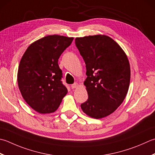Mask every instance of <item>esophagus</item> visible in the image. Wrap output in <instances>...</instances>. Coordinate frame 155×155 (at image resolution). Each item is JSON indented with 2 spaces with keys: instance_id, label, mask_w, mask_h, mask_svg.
Here are the masks:
<instances>
[{
  "instance_id": "1",
  "label": "esophagus",
  "mask_w": 155,
  "mask_h": 155,
  "mask_svg": "<svg viewBox=\"0 0 155 155\" xmlns=\"http://www.w3.org/2000/svg\"><path fill=\"white\" fill-rule=\"evenodd\" d=\"M78 86V84L77 83H75L74 84H71V89H75V88H77Z\"/></svg>"
}]
</instances>
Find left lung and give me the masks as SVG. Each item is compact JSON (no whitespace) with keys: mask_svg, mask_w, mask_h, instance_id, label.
Wrapping results in <instances>:
<instances>
[{"mask_svg":"<svg viewBox=\"0 0 155 155\" xmlns=\"http://www.w3.org/2000/svg\"><path fill=\"white\" fill-rule=\"evenodd\" d=\"M75 45L86 64L84 85L88 99L81 105L88 116L99 119L113 113L128 93L130 68L121 47L107 35L75 39Z\"/></svg>","mask_w":155,"mask_h":155,"instance_id":"1","label":"left lung"}]
</instances>
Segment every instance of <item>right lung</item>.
<instances>
[{
  "label": "right lung",
  "mask_w": 155,
  "mask_h": 155,
  "mask_svg": "<svg viewBox=\"0 0 155 155\" xmlns=\"http://www.w3.org/2000/svg\"><path fill=\"white\" fill-rule=\"evenodd\" d=\"M73 38L48 35L33 42L21 58L17 82L23 99L40 114L55 111L68 92L58 59Z\"/></svg>",
  "instance_id": "right-lung-1"
}]
</instances>
